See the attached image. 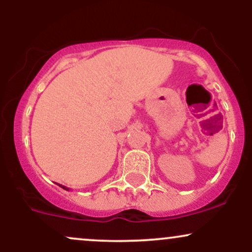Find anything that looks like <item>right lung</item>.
<instances>
[{"instance_id": "1", "label": "right lung", "mask_w": 252, "mask_h": 252, "mask_svg": "<svg viewBox=\"0 0 252 252\" xmlns=\"http://www.w3.org/2000/svg\"><path fill=\"white\" fill-rule=\"evenodd\" d=\"M59 186L62 187V189H66V190H70V189H67V187H66V186H63V185H59Z\"/></svg>"}]
</instances>
